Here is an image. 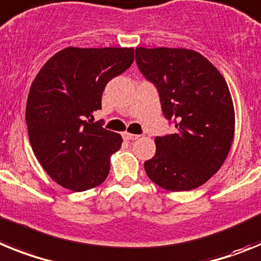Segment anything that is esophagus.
Returning a JSON list of instances; mask_svg holds the SVG:
<instances>
[{
  "label": "esophagus",
  "instance_id": "1",
  "mask_svg": "<svg viewBox=\"0 0 261 261\" xmlns=\"http://www.w3.org/2000/svg\"><path fill=\"white\" fill-rule=\"evenodd\" d=\"M138 138H139V135H137V134H130V133H123V139L124 140H137Z\"/></svg>",
  "mask_w": 261,
  "mask_h": 261
}]
</instances>
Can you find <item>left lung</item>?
Masks as SVG:
<instances>
[{
    "label": "left lung",
    "mask_w": 261,
    "mask_h": 261,
    "mask_svg": "<svg viewBox=\"0 0 261 261\" xmlns=\"http://www.w3.org/2000/svg\"><path fill=\"white\" fill-rule=\"evenodd\" d=\"M135 54L140 72L158 88L163 114L176 127L155 138V155L144 163L147 176L169 192L196 189L219 171L234 139L227 83L193 49L138 47Z\"/></svg>",
    "instance_id": "left-lung-1"
}]
</instances>
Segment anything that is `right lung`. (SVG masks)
<instances>
[{
  "label": "right lung",
  "instance_id": "add662e5",
  "mask_svg": "<svg viewBox=\"0 0 261 261\" xmlns=\"http://www.w3.org/2000/svg\"><path fill=\"white\" fill-rule=\"evenodd\" d=\"M134 62V48L68 47L52 56L31 84L26 123L34 155L52 180L73 192L102 184L119 134L93 122L106 84Z\"/></svg>",
  "mask_w": 261,
  "mask_h": 261
}]
</instances>
